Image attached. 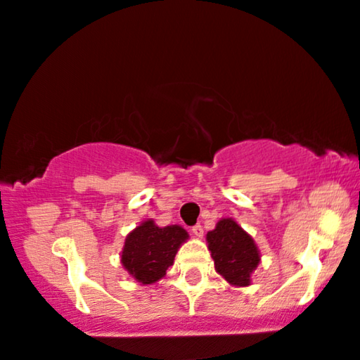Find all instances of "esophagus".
<instances>
[{
	"label": "esophagus",
	"instance_id": "34e87169",
	"mask_svg": "<svg viewBox=\"0 0 360 360\" xmlns=\"http://www.w3.org/2000/svg\"><path fill=\"white\" fill-rule=\"evenodd\" d=\"M191 233H193L194 238H202V234H204V231H202V226L195 224V226L193 227V229H191Z\"/></svg>",
	"mask_w": 360,
	"mask_h": 360
}]
</instances>
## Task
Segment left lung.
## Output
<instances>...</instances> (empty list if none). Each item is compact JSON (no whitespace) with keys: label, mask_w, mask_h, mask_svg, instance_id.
Returning <instances> with one entry per match:
<instances>
[{"label":"left lung","mask_w":360,"mask_h":360,"mask_svg":"<svg viewBox=\"0 0 360 360\" xmlns=\"http://www.w3.org/2000/svg\"><path fill=\"white\" fill-rule=\"evenodd\" d=\"M214 269L234 288H248L261 262V251L252 236L233 217H222L206 234Z\"/></svg>","instance_id":"1"}]
</instances>
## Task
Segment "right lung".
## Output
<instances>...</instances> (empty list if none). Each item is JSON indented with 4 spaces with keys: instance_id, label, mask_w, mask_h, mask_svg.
Returning a JSON list of instances; mask_svg holds the SVG:
<instances>
[{
    "instance_id": "add662e5",
    "label": "right lung",
    "mask_w": 360,
    "mask_h": 360,
    "mask_svg": "<svg viewBox=\"0 0 360 360\" xmlns=\"http://www.w3.org/2000/svg\"><path fill=\"white\" fill-rule=\"evenodd\" d=\"M188 239L184 227H159L154 219L143 221L126 236L120 254L122 269L138 284L151 285L166 276L177 251Z\"/></svg>"
}]
</instances>
